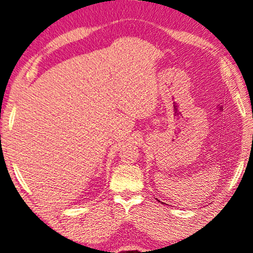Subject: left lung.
Segmentation results:
<instances>
[{
  "label": "left lung",
  "instance_id": "1",
  "mask_svg": "<svg viewBox=\"0 0 253 253\" xmlns=\"http://www.w3.org/2000/svg\"><path fill=\"white\" fill-rule=\"evenodd\" d=\"M158 201H159V200H158ZM159 202H160V201H159Z\"/></svg>",
  "mask_w": 253,
  "mask_h": 253
}]
</instances>
